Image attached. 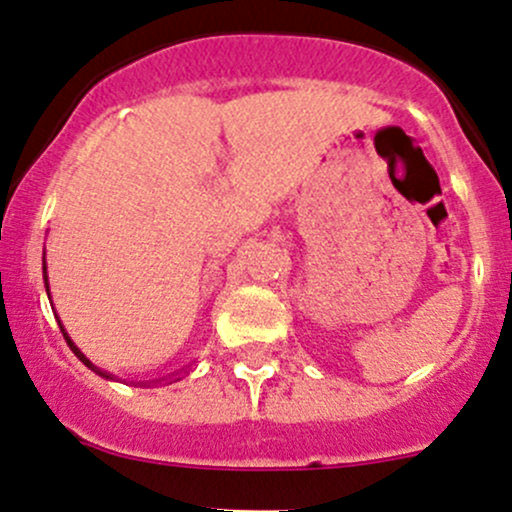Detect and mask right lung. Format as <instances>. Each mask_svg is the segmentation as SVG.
Masks as SVG:
<instances>
[{"instance_id":"right-lung-1","label":"right lung","mask_w":512,"mask_h":512,"mask_svg":"<svg viewBox=\"0 0 512 512\" xmlns=\"http://www.w3.org/2000/svg\"><path fill=\"white\" fill-rule=\"evenodd\" d=\"M45 271H48V268H45V258H43V280H45V287H48V273H45ZM57 324H60V321H57ZM60 329H62V336H65L67 346H70V348H72V353H74V355H77V358H79V360H82V363H84L86 367H89V370H94V372H96V375H101V377H106V380H111V375H108V372H106V370H99V367H96L94 363H91V360H89V358H86V355L82 353V350H79L77 346H74V343H72V338H70V336H67L65 326H62V324H60Z\"/></svg>"}]
</instances>
